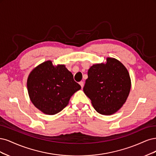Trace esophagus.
Returning <instances> with one entry per match:
<instances>
[{
  "label": "esophagus",
  "instance_id": "1",
  "mask_svg": "<svg viewBox=\"0 0 156 156\" xmlns=\"http://www.w3.org/2000/svg\"><path fill=\"white\" fill-rule=\"evenodd\" d=\"M79 84H80V85H81L82 88H83V85H84V83H83V82H82V81L80 82H79Z\"/></svg>",
  "mask_w": 156,
  "mask_h": 156
}]
</instances>
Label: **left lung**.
<instances>
[{
	"mask_svg": "<svg viewBox=\"0 0 156 156\" xmlns=\"http://www.w3.org/2000/svg\"><path fill=\"white\" fill-rule=\"evenodd\" d=\"M83 92L93 108L102 115H112L122 106L131 88L128 70L117 59L108 58L106 63L93 65L87 73Z\"/></svg>",
	"mask_w": 156,
	"mask_h": 156,
	"instance_id": "1",
	"label": "left lung"
}]
</instances>
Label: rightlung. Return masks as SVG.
I'll list each match as a JSON object with an SVG mask.
<instances>
[{"instance_id":"add662e5","label":"right lung","mask_w":156,"mask_h":156,"mask_svg":"<svg viewBox=\"0 0 156 156\" xmlns=\"http://www.w3.org/2000/svg\"><path fill=\"white\" fill-rule=\"evenodd\" d=\"M28 92L32 102L47 115H55L69 104L72 95L81 89L64 65L54 67L51 61L38 65L29 74Z\"/></svg>"}]
</instances>
